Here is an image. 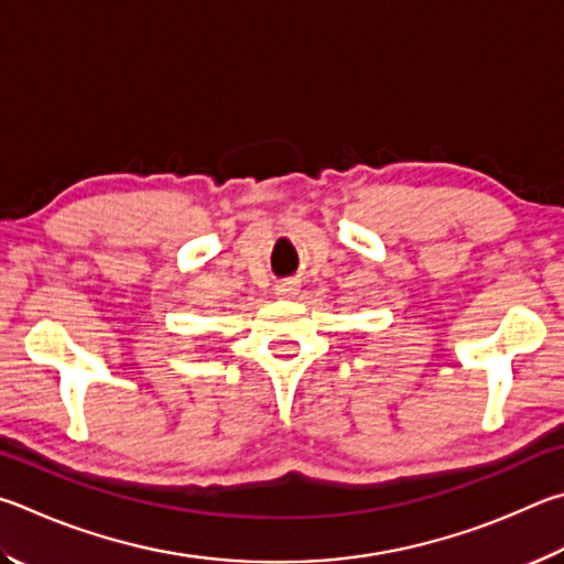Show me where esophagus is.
Instances as JSON below:
<instances>
[{
	"label": "esophagus",
	"instance_id": "1",
	"mask_svg": "<svg viewBox=\"0 0 564 564\" xmlns=\"http://www.w3.org/2000/svg\"><path fill=\"white\" fill-rule=\"evenodd\" d=\"M297 290H300V284L294 282V280H284V282H280V284H276V288H274L276 297H284V300L294 297V294H297Z\"/></svg>",
	"mask_w": 564,
	"mask_h": 564
}]
</instances>
